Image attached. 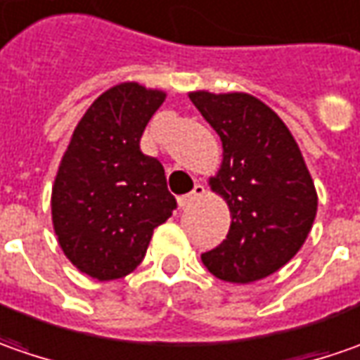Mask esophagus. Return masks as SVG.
Returning a JSON list of instances; mask_svg holds the SVG:
<instances>
[{"instance_id": "esophagus-1", "label": "esophagus", "mask_w": 360, "mask_h": 360, "mask_svg": "<svg viewBox=\"0 0 360 360\" xmlns=\"http://www.w3.org/2000/svg\"><path fill=\"white\" fill-rule=\"evenodd\" d=\"M205 195V187L201 183H197L195 187H193L191 193H187V195H181L179 199H177V203H179L181 209H185V207H189L193 201H197V199H201Z\"/></svg>"}]
</instances>
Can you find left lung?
Listing matches in <instances>:
<instances>
[{"instance_id":"8db88e82","label":"left lung","mask_w":360,"mask_h":360,"mask_svg":"<svg viewBox=\"0 0 360 360\" xmlns=\"http://www.w3.org/2000/svg\"><path fill=\"white\" fill-rule=\"evenodd\" d=\"M189 99L223 143L209 187L231 213L227 239L201 261L227 283L265 279L299 253L315 221L319 199L303 153L283 119L253 95L191 91Z\"/></svg>"}]
</instances>
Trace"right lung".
I'll use <instances>...</instances> for the list:
<instances>
[{
    "instance_id": "add662e5",
    "label": "right lung",
    "mask_w": 360,
    "mask_h": 360,
    "mask_svg": "<svg viewBox=\"0 0 360 360\" xmlns=\"http://www.w3.org/2000/svg\"><path fill=\"white\" fill-rule=\"evenodd\" d=\"M161 89L135 81L101 94L71 135L51 189V221L61 251L97 281L121 279L147 253L153 229L177 207L165 169L139 147Z\"/></svg>"
}]
</instances>
